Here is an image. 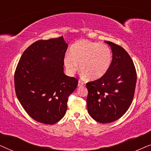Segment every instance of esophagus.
I'll return each mask as SVG.
<instances>
[{"instance_id": "obj_1", "label": "esophagus", "mask_w": 151, "mask_h": 151, "mask_svg": "<svg viewBox=\"0 0 151 151\" xmlns=\"http://www.w3.org/2000/svg\"><path fill=\"white\" fill-rule=\"evenodd\" d=\"M84 85V83L83 81H79V82H78V86H79V87H81V86H83Z\"/></svg>"}]
</instances>
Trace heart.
I'll return each mask as SVG.
<instances>
[{
    "mask_svg": "<svg viewBox=\"0 0 151 151\" xmlns=\"http://www.w3.org/2000/svg\"><path fill=\"white\" fill-rule=\"evenodd\" d=\"M112 61V52L104 43L87 40L75 42L69 50V55L63 59V64L70 74L79 70L88 79H97L105 74Z\"/></svg>",
    "mask_w": 151,
    "mask_h": 151,
    "instance_id": "1",
    "label": "heart"
}]
</instances>
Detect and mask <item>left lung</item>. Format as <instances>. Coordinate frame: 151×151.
<instances>
[{
	"mask_svg": "<svg viewBox=\"0 0 151 151\" xmlns=\"http://www.w3.org/2000/svg\"><path fill=\"white\" fill-rule=\"evenodd\" d=\"M105 43L112 52L109 69L100 79L86 83L88 112L101 124L111 123L126 113L132 104L137 81L135 68L128 52L112 42Z\"/></svg>",
	"mask_w": 151,
	"mask_h": 151,
	"instance_id": "left-lung-1",
	"label": "left lung"
}]
</instances>
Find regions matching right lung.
<instances>
[{"mask_svg": "<svg viewBox=\"0 0 151 151\" xmlns=\"http://www.w3.org/2000/svg\"><path fill=\"white\" fill-rule=\"evenodd\" d=\"M68 46L63 37L37 41L25 50L17 65L16 94L26 112L40 123L60 121L68 96L77 87L78 80L63 72Z\"/></svg>", "mask_w": 151, "mask_h": 151, "instance_id": "obj_1", "label": "right lung"}]
</instances>
